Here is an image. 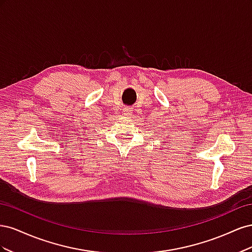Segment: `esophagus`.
<instances>
[{"instance_id":"1","label":"esophagus","mask_w":252,"mask_h":252,"mask_svg":"<svg viewBox=\"0 0 252 252\" xmlns=\"http://www.w3.org/2000/svg\"><path fill=\"white\" fill-rule=\"evenodd\" d=\"M124 114L125 116H131L132 114V108L131 107H125L124 108Z\"/></svg>"}]
</instances>
